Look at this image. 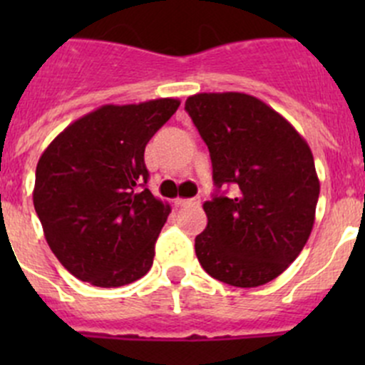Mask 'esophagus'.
<instances>
[{"instance_id":"1","label":"esophagus","mask_w":365,"mask_h":365,"mask_svg":"<svg viewBox=\"0 0 365 365\" xmlns=\"http://www.w3.org/2000/svg\"><path fill=\"white\" fill-rule=\"evenodd\" d=\"M175 203L178 206H200L201 197H176Z\"/></svg>"}]
</instances>
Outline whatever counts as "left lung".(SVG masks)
Here are the masks:
<instances>
[{
	"mask_svg": "<svg viewBox=\"0 0 365 365\" xmlns=\"http://www.w3.org/2000/svg\"><path fill=\"white\" fill-rule=\"evenodd\" d=\"M185 111L210 150L217 189L196 237L208 275L237 288L279 277L302 252L314 226L319 180L307 141L259 98L238 91L197 93Z\"/></svg>",
	"mask_w": 365,
	"mask_h": 365,
	"instance_id": "obj_1",
	"label": "left lung"
}]
</instances>
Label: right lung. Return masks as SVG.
Masks as SVG:
<instances>
[{
    "label": "right lung",
    "mask_w": 365,
    "mask_h": 365,
    "mask_svg": "<svg viewBox=\"0 0 365 365\" xmlns=\"http://www.w3.org/2000/svg\"><path fill=\"white\" fill-rule=\"evenodd\" d=\"M178 98L106 104L70 123L36 164L33 205L61 264L98 288L148 274L171 213L145 187V148Z\"/></svg>",
    "instance_id": "1"
}]
</instances>
